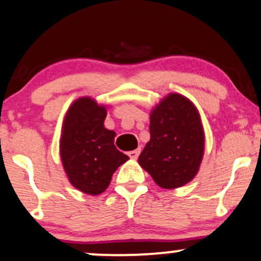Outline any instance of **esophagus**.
<instances>
[{
	"label": "esophagus",
	"instance_id": "obj_1",
	"mask_svg": "<svg viewBox=\"0 0 261 261\" xmlns=\"http://www.w3.org/2000/svg\"><path fill=\"white\" fill-rule=\"evenodd\" d=\"M139 154H140V149H135V151L128 152V157H130L131 160H137Z\"/></svg>",
	"mask_w": 261,
	"mask_h": 261
}]
</instances>
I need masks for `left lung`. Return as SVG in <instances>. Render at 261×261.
Returning a JSON list of instances; mask_svg holds the SVG:
<instances>
[{
  "instance_id": "left-lung-1",
  "label": "left lung",
  "mask_w": 261,
  "mask_h": 261,
  "mask_svg": "<svg viewBox=\"0 0 261 261\" xmlns=\"http://www.w3.org/2000/svg\"><path fill=\"white\" fill-rule=\"evenodd\" d=\"M151 140L139 163L163 189L193 180L203 155L205 137L200 115L188 98L172 93L154 108L149 122Z\"/></svg>"
}]
</instances>
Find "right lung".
I'll use <instances>...</instances> for the list:
<instances>
[{
    "label": "right lung",
    "mask_w": 261,
    "mask_h": 261,
    "mask_svg": "<svg viewBox=\"0 0 261 261\" xmlns=\"http://www.w3.org/2000/svg\"><path fill=\"white\" fill-rule=\"evenodd\" d=\"M106 107L91 98L77 99L65 116L60 155L71 184L98 195L109 187L113 173L128 160L114 145L115 133L104 127Z\"/></svg>",
    "instance_id": "add662e5"
}]
</instances>
